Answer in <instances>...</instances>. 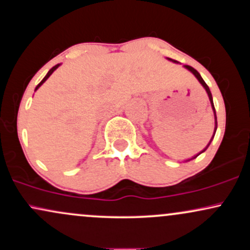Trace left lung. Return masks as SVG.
<instances>
[{"mask_svg":"<svg viewBox=\"0 0 250 250\" xmlns=\"http://www.w3.org/2000/svg\"><path fill=\"white\" fill-rule=\"evenodd\" d=\"M170 60V59H169ZM170 61H173V60H170ZM174 63H176V61H173ZM183 67L186 68V69H188L189 71H190L191 74H193V75L196 77L197 80H199V82L201 83V84H202V87L206 89V91H207V94H208V97H209V101H210V104H211V108H213V111H214V117H215V128H214V134H213V137H211V140L214 139V136H215V133H216V129H217V120H216V111H215V107H214V102H213V96H211V93H210V89H209V87L207 84H206V82L203 81V79L202 77H201V75L199 74V71H197L196 69H194L193 67H190V65H183ZM211 140L210 141H209V143H208V146L207 147H206L205 149H203V150H201L199 154H196V155H194L193 157H190V159H188V160H186L185 162H188V161H190V160H194V159H196L197 156H199L200 154H202L203 151H206L207 150V148L209 147V145H210V142H211Z\"/></svg>","mask_w":250,"mask_h":250,"instance_id":"obj_1","label":"left lung"}]
</instances>
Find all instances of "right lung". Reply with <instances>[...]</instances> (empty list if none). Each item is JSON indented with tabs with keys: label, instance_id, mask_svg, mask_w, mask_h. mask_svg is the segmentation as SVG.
Here are the masks:
<instances>
[{
	"label": "right lung",
	"instance_id": "1",
	"mask_svg": "<svg viewBox=\"0 0 250 250\" xmlns=\"http://www.w3.org/2000/svg\"><path fill=\"white\" fill-rule=\"evenodd\" d=\"M60 65H61V64H60V63H59V64L54 65V67H53V68H51V69H50L49 71H48V73H47V75H45L44 77H43V80H42V81H41V82H40V83H39V84H37V87L35 88V90H37V89H39L40 87H41V85L43 84V83H44L45 81H47V80H48V77H49V76L51 75V74H53V73H54V71H55V70L57 69V68H59V67H60Z\"/></svg>",
	"mask_w": 250,
	"mask_h": 250
}]
</instances>
